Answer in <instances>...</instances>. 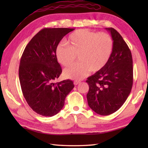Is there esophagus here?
Instances as JSON below:
<instances>
[{
    "label": "esophagus",
    "instance_id": "obj_1",
    "mask_svg": "<svg viewBox=\"0 0 148 148\" xmlns=\"http://www.w3.org/2000/svg\"><path fill=\"white\" fill-rule=\"evenodd\" d=\"M81 82L79 81H75L74 82V85H77L78 84H79Z\"/></svg>",
    "mask_w": 148,
    "mask_h": 148
}]
</instances>
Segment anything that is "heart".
Here are the masks:
<instances>
[{
	"label": "heart",
	"mask_w": 148,
	"mask_h": 148,
	"mask_svg": "<svg viewBox=\"0 0 148 148\" xmlns=\"http://www.w3.org/2000/svg\"><path fill=\"white\" fill-rule=\"evenodd\" d=\"M67 45L60 43L56 47L58 62L67 67L73 64L77 55L79 62L64 71L65 77L81 79L92 71L99 72L104 68L111 58L113 40L109 34L79 29L69 35Z\"/></svg>",
	"instance_id": "obj_1"
}]
</instances>
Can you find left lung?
Here are the masks:
<instances>
[{
  "instance_id": "left-lung-1",
  "label": "left lung",
  "mask_w": 148,
  "mask_h": 148,
  "mask_svg": "<svg viewBox=\"0 0 148 148\" xmlns=\"http://www.w3.org/2000/svg\"><path fill=\"white\" fill-rule=\"evenodd\" d=\"M113 40L111 58L102 70L88 77V103L97 114L107 116L121 108L133 84L132 53L121 36L113 28H106Z\"/></svg>"
}]
</instances>
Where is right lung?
<instances>
[{"label": "right lung", "instance_id": "add662e5", "mask_svg": "<svg viewBox=\"0 0 148 148\" xmlns=\"http://www.w3.org/2000/svg\"><path fill=\"white\" fill-rule=\"evenodd\" d=\"M73 29L45 28L30 40L21 56L19 78L28 104L37 114L54 116L63 108L65 97L74 88L71 80L54 83L62 68L55 55L56 47Z\"/></svg>", "mask_w": 148, "mask_h": 148}]
</instances>
